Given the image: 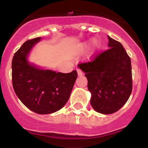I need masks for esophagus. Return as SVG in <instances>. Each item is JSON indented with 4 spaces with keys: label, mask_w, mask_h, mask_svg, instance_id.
<instances>
[{
    "label": "esophagus",
    "mask_w": 148,
    "mask_h": 148,
    "mask_svg": "<svg viewBox=\"0 0 148 148\" xmlns=\"http://www.w3.org/2000/svg\"><path fill=\"white\" fill-rule=\"evenodd\" d=\"M76 71H77L78 76H81L83 75V72H81V70H80L79 69H76Z\"/></svg>",
    "instance_id": "esophagus-1"
}]
</instances>
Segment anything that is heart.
I'll return each mask as SVG.
<instances>
[{
	"instance_id": "heart-1",
	"label": "heart",
	"mask_w": 148,
	"mask_h": 148,
	"mask_svg": "<svg viewBox=\"0 0 148 148\" xmlns=\"http://www.w3.org/2000/svg\"><path fill=\"white\" fill-rule=\"evenodd\" d=\"M90 45V42H84L82 44H81L79 46V49L81 51H84L88 48V46ZM101 49V43L98 40H95L93 42L92 47L91 49V56H95V54L97 53V52L99 51Z\"/></svg>"
}]
</instances>
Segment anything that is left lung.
<instances>
[{"label":"left lung","mask_w":148,"mask_h":148,"mask_svg":"<svg viewBox=\"0 0 148 148\" xmlns=\"http://www.w3.org/2000/svg\"><path fill=\"white\" fill-rule=\"evenodd\" d=\"M108 50L79 68L88 79L90 103L102 114H111L123 107L132 91L131 59L121 43L108 35Z\"/></svg>","instance_id":"left-lung-1"}]
</instances>
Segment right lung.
I'll use <instances>...</instances> for the list:
<instances>
[{
  "label": "right lung",
  "mask_w": 148,
  "mask_h": 148,
  "mask_svg": "<svg viewBox=\"0 0 148 148\" xmlns=\"http://www.w3.org/2000/svg\"><path fill=\"white\" fill-rule=\"evenodd\" d=\"M41 40L37 37L28 40L15 53L12 62V85L16 96L30 111L50 114L59 111L67 102L77 72L57 73L30 62V52Z\"/></svg>",
  "instance_id": "1"
}]
</instances>
